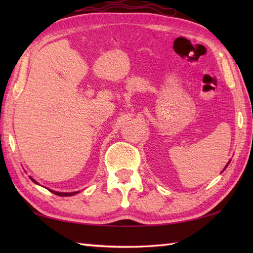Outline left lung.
Instances as JSON below:
<instances>
[{"instance_id": "left-lung-1", "label": "left lung", "mask_w": 253, "mask_h": 253, "mask_svg": "<svg viewBox=\"0 0 253 253\" xmlns=\"http://www.w3.org/2000/svg\"><path fill=\"white\" fill-rule=\"evenodd\" d=\"M229 162H230V161H229ZM229 162L227 163V165H226V166H225V169H226V168H227V166H228V164H229ZM224 169H223V170H224Z\"/></svg>"}]
</instances>
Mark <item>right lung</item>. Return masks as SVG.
<instances>
[{
  "instance_id": "right-lung-1",
  "label": "right lung",
  "mask_w": 253,
  "mask_h": 253,
  "mask_svg": "<svg viewBox=\"0 0 253 253\" xmlns=\"http://www.w3.org/2000/svg\"><path fill=\"white\" fill-rule=\"evenodd\" d=\"M30 179L35 182V184H37V185H39L38 184V181H36L34 178H32V177L30 176ZM51 192H53L54 193V195H56V196H61V197H69V196H74V195H76V193H78L79 191H74V192H58V191H54V190H51V189H49Z\"/></svg>"
}]
</instances>
